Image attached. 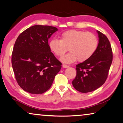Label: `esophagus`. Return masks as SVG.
<instances>
[{"mask_svg":"<svg viewBox=\"0 0 123 123\" xmlns=\"http://www.w3.org/2000/svg\"><path fill=\"white\" fill-rule=\"evenodd\" d=\"M63 68H68L69 66H68V65H67L63 64Z\"/></svg>","mask_w":123,"mask_h":123,"instance_id":"esophagus-1","label":"esophagus"}]
</instances>
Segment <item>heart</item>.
<instances>
[{
	"label": "heart",
	"mask_w": 123,
	"mask_h": 123,
	"mask_svg": "<svg viewBox=\"0 0 123 123\" xmlns=\"http://www.w3.org/2000/svg\"><path fill=\"white\" fill-rule=\"evenodd\" d=\"M60 38H51L49 47L58 56H62L69 48L70 51L60 59L65 63H72L77 59L81 62L88 60L96 51L98 45V38L95 34L81 30H68L60 35Z\"/></svg>",
	"instance_id": "heart-1"
}]
</instances>
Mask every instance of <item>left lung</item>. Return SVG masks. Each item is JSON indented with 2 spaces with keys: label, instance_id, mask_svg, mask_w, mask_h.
<instances>
[{
  "label": "left lung",
  "instance_id": "obj_1",
  "mask_svg": "<svg viewBox=\"0 0 123 123\" xmlns=\"http://www.w3.org/2000/svg\"><path fill=\"white\" fill-rule=\"evenodd\" d=\"M98 45L88 60L76 65L77 75L72 81L75 90L82 93L93 91L105 83L112 61L110 43L105 35L97 31Z\"/></svg>",
  "mask_w": 123,
  "mask_h": 123
}]
</instances>
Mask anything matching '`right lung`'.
<instances>
[{"mask_svg": "<svg viewBox=\"0 0 123 123\" xmlns=\"http://www.w3.org/2000/svg\"><path fill=\"white\" fill-rule=\"evenodd\" d=\"M58 31L53 26L35 25L17 38L12 64L17 82L25 91L41 94L51 86L62 68L49 47L48 40Z\"/></svg>", "mask_w": 123, "mask_h": 123, "instance_id": "obj_1", "label": "right lung"}]
</instances>
